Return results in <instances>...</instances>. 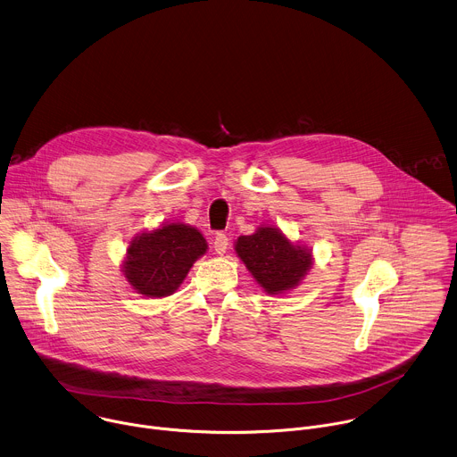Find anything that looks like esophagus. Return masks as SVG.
<instances>
[{
	"instance_id": "obj_1",
	"label": "esophagus",
	"mask_w": 457,
	"mask_h": 457,
	"mask_svg": "<svg viewBox=\"0 0 457 457\" xmlns=\"http://www.w3.org/2000/svg\"><path fill=\"white\" fill-rule=\"evenodd\" d=\"M227 248H228V237H227V234L218 232L216 237H214V250H216V253L223 255V253L227 252Z\"/></svg>"
}]
</instances>
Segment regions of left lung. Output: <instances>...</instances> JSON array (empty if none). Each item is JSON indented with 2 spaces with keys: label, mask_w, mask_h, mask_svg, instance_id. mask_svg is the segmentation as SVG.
Masks as SVG:
<instances>
[{
  "label": "left lung",
  "mask_w": 457,
  "mask_h": 457,
  "mask_svg": "<svg viewBox=\"0 0 457 457\" xmlns=\"http://www.w3.org/2000/svg\"><path fill=\"white\" fill-rule=\"evenodd\" d=\"M236 252L268 294H283L301 283L312 268V253L288 241L279 228L259 227L236 241Z\"/></svg>",
  "instance_id": "obj_1"
}]
</instances>
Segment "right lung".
Instances as JSON below:
<instances>
[{"label": "right lung", "instance_id": "right-lung-1", "mask_svg": "<svg viewBox=\"0 0 457 457\" xmlns=\"http://www.w3.org/2000/svg\"><path fill=\"white\" fill-rule=\"evenodd\" d=\"M207 252L205 237L184 223H169L137 236L124 262L129 285L145 297H167Z\"/></svg>", "mask_w": 457, "mask_h": 457}]
</instances>
